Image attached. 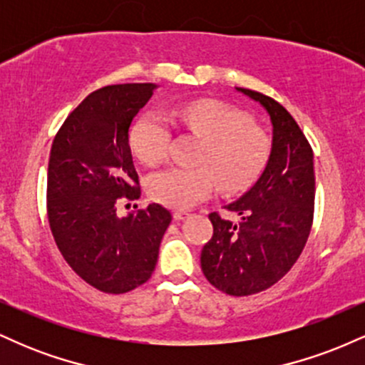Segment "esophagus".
I'll return each instance as SVG.
<instances>
[{
    "label": "esophagus",
    "mask_w": 365,
    "mask_h": 365,
    "mask_svg": "<svg viewBox=\"0 0 365 365\" xmlns=\"http://www.w3.org/2000/svg\"><path fill=\"white\" fill-rule=\"evenodd\" d=\"M187 216H188V212H187V211H182V209H178V211L173 212V217H175V220H177V221L185 220Z\"/></svg>",
    "instance_id": "1"
}]
</instances>
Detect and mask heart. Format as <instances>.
<instances>
[{
	"label": "heart",
	"mask_w": 365,
	"mask_h": 365,
	"mask_svg": "<svg viewBox=\"0 0 365 365\" xmlns=\"http://www.w3.org/2000/svg\"><path fill=\"white\" fill-rule=\"evenodd\" d=\"M173 118L204 139L197 163L206 166H170L149 175L145 188L156 202L190 207L211 195L217 180L225 190H242L266 165L269 137L244 113L212 99H197L177 108ZM168 121L158 111L142 115L130 133L133 154L144 165L161 163L168 154Z\"/></svg>",
	"instance_id": "b5f03b06"
}]
</instances>
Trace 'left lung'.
Returning a JSON list of instances; mask_svg holds the SVG:
<instances>
[{"label": "left lung", "instance_id": "obj_1", "mask_svg": "<svg viewBox=\"0 0 365 365\" xmlns=\"http://www.w3.org/2000/svg\"><path fill=\"white\" fill-rule=\"evenodd\" d=\"M238 92L259 103L273 125L269 159L249 192L225 206L238 223L211 212V240L200 252L207 282L233 297L259 293L282 279L311 233L314 217V153L293 116L274 99L250 89Z\"/></svg>", "mask_w": 365, "mask_h": 365}]
</instances>
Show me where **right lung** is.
Instances as JSON below:
<instances>
[{
  "label": "right lung",
  "instance_id": "1",
  "mask_svg": "<svg viewBox=\"0 0 365 365\" xmlns=\"http://www.w3.org/2000/svg\"><path fill=\"white\" fill-rule=\"evenodd\" d=\"M156 87L120 83L94 91L51 145L48 220L54 242L75 273L104 293H127L148 282L171 223V212L159 204L116 215L121 199L140 197L128 128Z\"/></svg>",
  "mask_w": 365,
  "mask_h": 365
}]
</instances>
